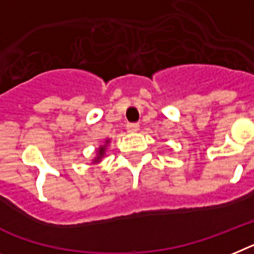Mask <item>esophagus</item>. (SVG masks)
Here are the masks:
<instances>
[{
    "mask_svg": "<svg viewBox=\"0 0 254 254\" xmlns=\"http://www.w3.org/2000/svg\"><path fill=\"white\" fill-rule=\"evenodd\" d=\"M127 130L129 133H135V131L139 130V124L137 123H129L127 125Z\"/></svg>",
    "mask_w": 254,
    "mask_h": 254,
    "instance_id": "esophagus-1",
    "label": "esophagus"
}]
</instances>
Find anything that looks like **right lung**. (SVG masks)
I'll use <instances>...</instances> for the list:
<instances>
[{"label": "right lung", "mask_w": 254, "mask_h": 254, "mask_svg": "<svg viewBox=\"0 0 254 254\" xmlns=\"http://www.w3.org/2000/svg\"><path fill=\"white\" fill-rule=\"evenodd\" d=\"M110 143V139L106 140V144L102 147H99V150H98V153H97V157L94 159V163H98V161H101L102 157L104 156V153H106V147H107V144Z\"/></svg>", "instance_id": "add662e5"}]
</instances>
